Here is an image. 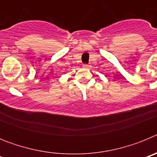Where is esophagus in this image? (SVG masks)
Instances as JSON below:
<instances>
[{"mask_svg":"<svg viewBox=\"0 0 157 157\" xmlns=\"http://www.w3.org/2000/svg\"><path fill=\"white\" fill-rule=\"evenodd\" d=\"M83 68H85V69H89V68H90V64H83Z\"/></svg>","mask_w":157,"mask_h":157,"instance_id":"obj_1","label":"esophagus"}]
</instances>
